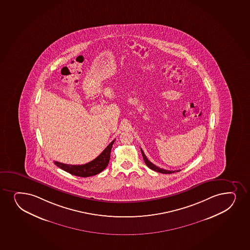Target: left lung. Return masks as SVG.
I'll return each mask as SVG.
<instances>
[{
  "label": "left lung",
  "mask_w": 250,
  "mask_h": 250,
  "mask_svg": "<svg viewBox=\"0 0 250 250\" xmlns=\"http://www.w3.org/2000/svg\"><path fill=\"white\" fill-rule=\"evenodd\" d=\"M141 152H142V155H143V158H144V162H145V164H146V166L148 167L151 168V169L153 170V171L161 172V173H165V174H167V173L169 174V173H172V172H179V171H180V170H177V171H170V170L160 168V167H158L156 166L154 164H152V163H151V162L146 158V155L144 154V151L142 150V148H141Z\"/></svg>",
  "instance_id": "8db88e82"
}]
</instances>
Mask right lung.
Returning <instances> with one entry per match:
<instances>
[{
    "label": "right lung",
    "mask_w": 250,
    "mask_h": 250,
    "mask_svg": "<svg viewBox=\"0 0 250 250\" xmlns=\"http://www.w3.org/2000/svg\"><path fill=\"white\" fill-rule=\"evenodd\" d=\"M114 142L115 139L108 146H106L100 155L87 164H83V165H69V164H62L58 162H54V164L64 171L71 173L72 175L83 177V178L97 175L99 172L104 171L108 165L111 149Z\"/></svg>",
    "instance_id": "obj_1"
}]
</instances>
